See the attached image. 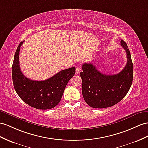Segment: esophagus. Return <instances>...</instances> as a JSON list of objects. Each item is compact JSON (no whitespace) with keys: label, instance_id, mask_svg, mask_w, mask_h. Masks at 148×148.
<instances>
[{"label":"esophagus","instance_id":"obj_1","mask_svg":"<svg viewBox=\"0 0 148 148\" xmlns=\"http://www.w3.org/2000/svg\"><path fill=\"white\" fill-rule=\"evenodd\" d=\"M75 71H76V73L77 74L80 73L82 71V67H81V66H78L76 67V69H75Z\"/></svg>","mask_w":148,"mask_h":148}]
</instances>
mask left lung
<instances>
[{"instance_id": "8db88e82", "label": "left lung", "mask_w": 148, "mask_h": 148, "mask_svg": "<svg viewBox=\"0 0 148 148\" xmlns=\"http://www.w3.org/2000/svg\"><path fill=\"white\" fill-rule=\"evenodd\" d=\"M121 45L126 50L127 60L118 74L106 75L92 63L82 64L80 73L82 93L89 106L98 109L111 107L122 100L130 90L133 79V64L127 44L121 40Z\"/></svg>"}]
</instances>
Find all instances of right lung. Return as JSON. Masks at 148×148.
Wrapping results in <instances>:
<instances>
[{"label":"right lung","mask_w":148,"mask_h":148,"mask_svg":"<svg viewBox=\"0 0 148 148\" xmlns=\"http://www.w3.org/2000/svg\"><path fill=\"white\" fill-rule=\"evenodd\" d=\"M24 42L18 44L14 55L12 75L14 89L21 99L30 106L38 109H49L60 101L68 82L75 73V68L60 71L46 80L37 81L27 78L20 69L19 51Z\"/></svg>","instance_id":"add662e5"}]
</instances>
